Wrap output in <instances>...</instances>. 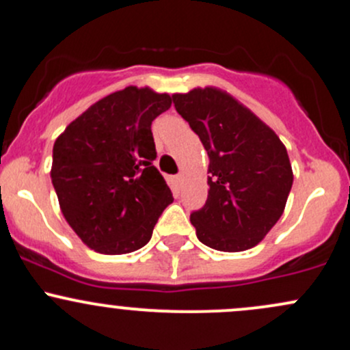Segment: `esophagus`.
Instances as JSON below:
<instances>
[{
    "instance_id": "34e87169",
    "label": "esophagus",
    "mask_w": 350,
    "mask_h": 350,
    "mask_svg": "<svg viewBox=\"0 0 350 350\" xmlns=\"http://www.w3.org/2000/svg\"><path fill=\"white\" fill-rule=\"evenodd\" d=\"M181 181H183V176H181V174L174 176V186H176V189H178V187L181 186Z\"/></svg>"
}]
</instances>
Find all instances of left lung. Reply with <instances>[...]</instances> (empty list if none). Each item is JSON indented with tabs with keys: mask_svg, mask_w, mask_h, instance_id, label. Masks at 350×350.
<instances>
[{
	"mask_svg": "<svg viewBox=\"0 0 350 350\" xmlns=\"http://www.w3.org/2000/svg\"><path fill=\"white\" fill-rule=\"evenodd\" d=\"M172 102L209 156L208 200L191 213L198 240L219 252L253 248L280 219L292 189L285 146L252 110L218 88L174 94Z\"/></svg>",
	"mask_w": 350,
	"mask_h": 350,
	"instance_id": "8db88e82",
	"label": "left lung"
}]
</instances>
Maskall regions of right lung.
<instances>
[{
    "label": "right lung",
    "instance_id": "1",
    "mask_svg": "<svg viewBox=\"0 0 350 350\" xmlns=\"http://www.w3.org/2000/svg\"><path fill=\"white\" fill-rule=\"evenodd\" d=\"M167 94L127 87L95 102L55 141L51 183L62 213L88 248L124 255L147 245L172 193L154 165L150 124Z\"/></svg>",
    "mask_w": 350,
    "mask_h": 350
}]
</instances>
